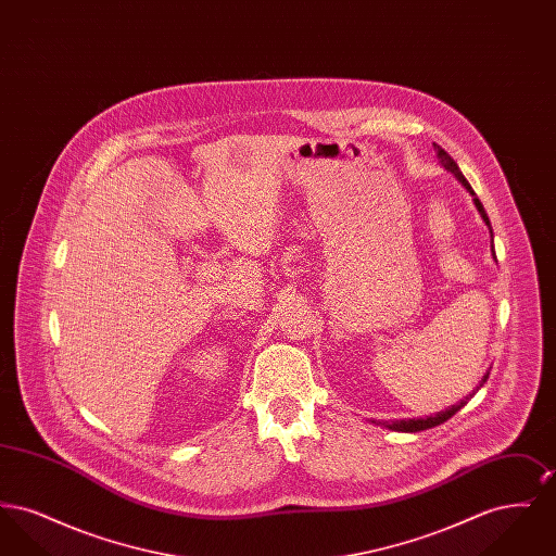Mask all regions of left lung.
<instances>
[{
  "label": "left lung",
  "mask_w": 556,
  "mask_h": 556,
  "mask_svg": "<svg viewBox=\"0 0 556 556\" xmlns=\"http://www.w3.org/2000/svg\"><path fill=\"white\" fill-rule=\"evenodd\" d=\"M433 150H435V156L440 160V164L452 173L456 179H458V184H463V187L471 193V198H473V204H476L477 212L481 214V218H483V223L488 225V229H490V250H492V256H494V261H496V250H494V231H492V225H490V218H488V214L483 211V204L479 202V198L476 195V191L471 189L469 186V181L463 177V173H460V168H458V164L454 162V160L450 159L448 152H444L438 143H433ZM488 377H490V372H485L483 375V379L479 381V386H477L476 390L469 394V396L463 397L460 402H456V404H452L448 406L446 410H440V413H435V415H429V417H424V419H402V421H377V425H381V427H386V429H392V431H402V433H417V431H425V429H431V427H438V425L444 424V421H448L450 417H454L471 397L476 396L477 390L488 381ZM375 424V421H372Z\"/></svg>",
  "instance_id": "obj_1"
}]
</instances>
